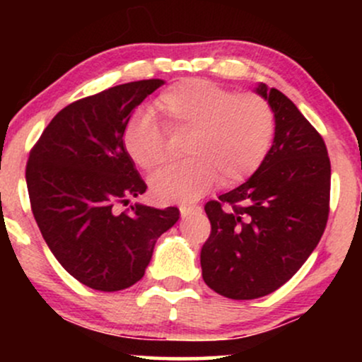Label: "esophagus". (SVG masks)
<instances>
[{
	"instance_id": "obj_1",
	"label": "esophagus",
	"mask_w": 362,
	"mask_h": 362,
	"mask_svg": "<svg viewBox=\"0 0 362 362\" xmlns=\"http://www.w3.org/2000/svg\"><path fill=\"white\" fill-rule=\"evenodd\" d=\"M180 209L182 216H189V214H195V213H201V207L195 206V204H180L178 206Z\"/></svg>"
}]
</instances>
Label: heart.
<instances>
[{
    "label": "heart",
    "instance_id": "heart-1",
    "mask_svg": "<svg viewBox=\"0 0 362 362\" xmlns=\"http://www.w3.org/2000/svg\"><path fill=\"white\" fill-rule=\"evenodd\" d=\"M155 110L170 132H185L187 158L149 178L161 202L192 201L219 182L233 187L252 177L271 151L276 114L253 91L235 93L218 83L185 78L156 97ZM126 153L144 172L167 160V132L146 112H136L122 129Z\"/></svg>",
    "mask_w": 362,
    "mask_h": 362
}]
</instances>
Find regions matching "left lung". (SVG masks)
Segmentation results:
<instances>
[{
  "label": "left lung",
  "mask_w": 362,
  "mask_h": 362,
  "mask_svg": "<svg viewBox=\"0 0 362 362\" xmlns=\"http://www.w3.org/2000/svg\"><path fill=\"white\" fill-rule=\"evenodd\" d=\"M276 114V136L260 168L204 206L211 235L202 245V277L230 300L271 294L315 250L330 213L325 141L298 107L265 85L257 88Z\"/></svg>",
  "instance_id": "8db88e82"
}]
</instances>
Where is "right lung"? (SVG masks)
Instances as JSON below:
<instances>
[{
    "label": "right lung",
    "instance_id": "right-lung-1",
    "mask_svg": "<svg viewBox=\"0 0 362 362\" xmlns=\"http://www.w3.org/2000/svg\"><path fill=\"white\" fill-rule=\"evenodd\" d=\"M161 80L112 86L57 112L30 149L27 189L45 243L74 279L114 293L144 276L156 240L178 219L129 197L146 192L122 144L127 119Z\"/></svg>",
    "mask_w": 362,
    "mask_h": 362
}]
</instances>
